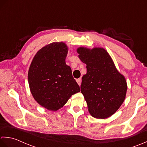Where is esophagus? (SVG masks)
Wrapping results in <instances>:
<instances>
[{"label": "esophagus", "mask_w": 147, "mask_h": 147, "mask_svg": "<svg viewBox=\"0 0 147 147\" xmlns=\"http://www.w3.org/2000/svg\"><path fill=\"white\" fill-rule=\"evenodd\" d=\"M76 81H77V82L78 83V84H79V86L81 84V79H76Z\"/></svg>", "instance_id": "34e87169"}]
</instances>
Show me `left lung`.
<instances>
[{
	"mask_svg": "<svg viewBox=\"0 0 147 147\" xmlns=\"http://www.w3.org/2000/svg\"><path fill=\"white\" fill-rule=\"evenodd\" d=\"M77 53L86 64L87 74L82 77L80 88L89 112L95 118L109 117L124 102L127 91L125 78L104 49L80 47Z\"/></svg>",
	"mask_w": 147,
	"mask_h": 147,
	"instance_id": "1",
	"label": "left lung"
}]
</instances>
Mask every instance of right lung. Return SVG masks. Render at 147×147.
I'll return each instance as SVG.
<instances>
[{
  "mask_svg": "<svg viewBox=\"0 0 147 147\" xmlns=\"http://www.w3.org/2000/svg\"><path fill=\"white\" fill-rule=\"evenodd\" d=\"M67 46L54 42L36 54L28 71L30 89L41 106L56 111L67 102L71 95L80 91L71 70L66 65Z\"/></svg>",
  "mask_w": 147,
  "mask_h": 147,
  "instance_id": "add662e5",
  "label": "right lung"
}]
</instances>
